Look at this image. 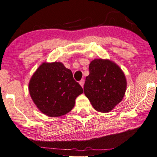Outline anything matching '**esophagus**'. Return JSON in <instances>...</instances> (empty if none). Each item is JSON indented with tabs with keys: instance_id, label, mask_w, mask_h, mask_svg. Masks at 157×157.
<instances>
[{
	"instance_id": "34e87169",
	"label": "esophagus",
	"mask_w": 157,
	"mask_h": 157,
	"mask_svg": "<svg viewBox=\"0 0 157 157\" xmlns=\"http://www.w3.org/2000/svg\"><path fill=\"white\" fill-rule=\"evenodd\" d=\"M79 83H80L81 86L83 87V85H84V80H83V79H81V80L79 81Z\"/></svg>"
}]
</instances>
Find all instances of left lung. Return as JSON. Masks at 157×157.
<instances>
[{
    "label": "left lung",
    "mask_w": 157,
    "mask_h": 157,
    "mask_svg": "<svg viewBox=\"0 0 157 157\" xmlns=\"http://www.w3.org/2000/svg\"><path fill=\"white\" fill-rule=\"evenodd\" d=\"M84 94L94 109L109 113L123 100L127 81L118 65L109 59H94L89 66Z\"/></svg>",
    "instance_id": "1"
}]
</instances>
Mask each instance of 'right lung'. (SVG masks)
<instances>
[{"label": "right lung", "instance_id": "1", "mask_svg": "<svg viewBox=\"0 0 157 157\" xmlns=\"http://www.w3.org/2000/svg\"><path fill=\"white\" fill-rule=\"evenodd\" d=\"M29 91L38 109L52 117L69 113L83 92L71 71L60 62L42 63L30 78Z\"/></svg>", "mask_w": 157, "mask_h": 157}]
</instances>
